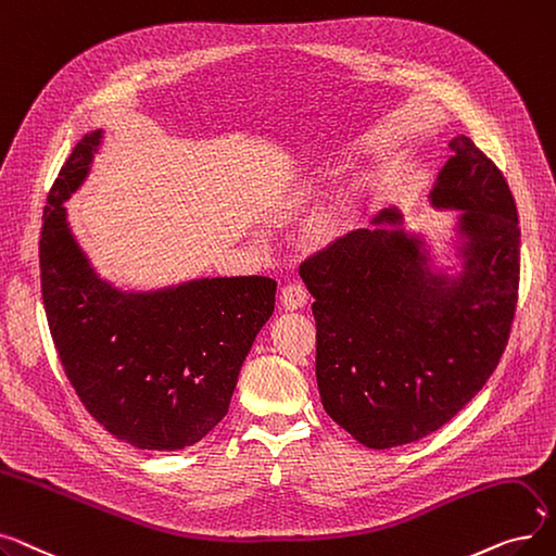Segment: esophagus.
Wrapping results in <instances>:
<instances>
[{
	"label": "esophagus",
	"mask_w": 556,
	"mask_h": 556,
	"mask_svg": "<svg viewBox=\"0 0 556 556\" xmlns=\"http://www.w3.org/2000/svg\"><path fill=\"white\" fill-rule=\"evenodd\" d=\"M307 303V289L301 282H289L282 289V305L287 309H301Z\"/></svg>",
	"instance_id": "1"
}]
</instances>
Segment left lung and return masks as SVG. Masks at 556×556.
Here are the masks:
<instances>
[{"label":"left lung","mask_w":556,"mask_h":556,"mask_svg":"<svg viewBox=\"0 0 556 556\" xmlns=\"http://www.w3.org/2000/svg\"><path fill=\"white\" fill-rule=\"evenodd\" d=\"M432 190L468 237L453 285L422 269L416 237L351 230L301 264L316 321V382L339 428L366 447L414 443L443 428L505 353L520 280V228L509 182L466 136L451 142ZM384 210L376 224L395 222Z\"/></svg>","instance_id":"obj_1"}]
</instances>
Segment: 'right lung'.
Returning <instances> with one entry per match:
<instances>
[{
    "label": "right lung",
    "mask_w": 556,
    "mask_h": 556,
    "mask_svg": "<svg viewBox=\"0 0 556 556\" xmlns=\"http://www.w3.org/2000/svg\"><path fill=\"white\" fill-rule=\"evenodd\" d=\"M101 130L74 147L47 197L40 287L51 339L78 401L119 441L180 451L226 416L255 334L269 321L276 280L203 278L124 294L97 278L65 222Z\"/></svg>",
    "instance_id": "obj_1"
}]
</instances>
